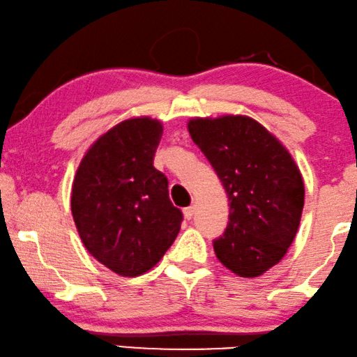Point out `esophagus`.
<instances>
[{
  "label": "esophagus",
  "instance_id": "1",
  "mask_svg": "<svg viewBox=\"0 0 357 357\" xmlns=\"http://www.w3.org/2000/svg\"><path fill=\"white\" fill-rule=\"evenodd\" d=\"M194 212H195V207L194 205H190V207H188V208H184V217H185V220H190L194 217Z\"/></svg>",
  "mask_w": 357,
  "mask_h": 357
}]
</instances>
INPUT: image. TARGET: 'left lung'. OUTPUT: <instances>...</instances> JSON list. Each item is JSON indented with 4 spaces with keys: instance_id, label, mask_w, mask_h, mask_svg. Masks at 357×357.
Listing matches in <instances>:
<instances>
[{
    "instance_id": "left-lung-1",
    "label": "left lung",
    "mask_w": 357,
    "mask_h": 357,
    "mask_svg": "<svg viewBox=\"0 0 357 357\" xmlns=\"http://www.w3.org/2000/svg\"><path fill=\"white\" fill-rule=\"evenodd\" d=\"M188 129L228 195L229 222L213 241L215 255L238 277H260L298 233L304 207L298 165L270 130L243 114L192 118Z\"/></svg>"
}]
</instances>
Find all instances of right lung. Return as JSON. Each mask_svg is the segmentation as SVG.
I'll return each instance as SVG.
<instances>
[{
    "instance_id": "obj_1",
    "label": "right lung",
    "mask_w": 357,
    "mask_h": 357,
    "mask_svg": "<svg viewBox=\"0 0 357 357\" xmlns=\"http://www.w3.org/2000/svg\"><path fill=\"white\" fill-rule=\"evenodd\" d=\"M162 134L158 119H124L90 145L73 181L71 212L85 249L121 277L153 268L181 229L168 179L153 167Z\"/></svg>"
}]
</instances>
